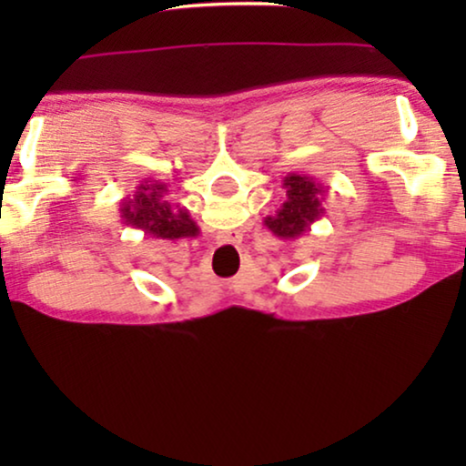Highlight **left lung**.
I'll return each instance as SVG.
<instances>
[{
    "label": "left lung",
    "instance_id": "1",
    "mask_svg": "<svg viewBox=\"0 0 466 466\" xmlns=\"http://www.w3.org/2000/svg\"><path fill=\"white\" fill-rule=\"evenodd\" d=\"M282 188L286 190L284 203L276 209V214L267 216L263 225L278 239L295 241L327 214L322 201L329 193V187H324L314 176L292 171L282 180Z\"/></svg>",
    "mask_w": 466,
    "mask_h": 466
}]
</instances>
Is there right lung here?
Here are the masks:
<instances>
[{
	"label": "right lung",
	"mask_w": 466,
	"mask_h": 466,
	"mask_svg": "<svg viewBox=\"0 0 466 466\" xmlns=\"http://www.w3.org/2000/svg\"><path fill=\"white\" fill-rule=\"evenodd\" d=\"M167 184L155 177H142L133 197H125L120 206L123 225L139 228L155 239H190L199 235V227L190 218L188 209L171 206L165 199Z\"/></svg>",
	"instance_id": "right-lung-1"
}]
</instances>
